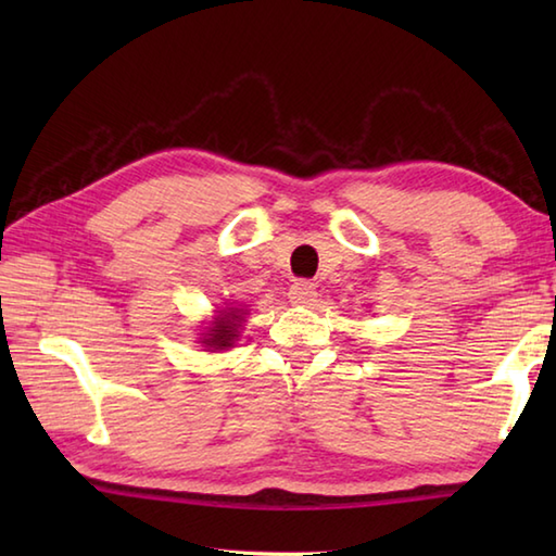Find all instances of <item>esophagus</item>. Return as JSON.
<instances>
[{
    "label": "esophagus",
    "instance_id": "obj_1",
    "mask_svg": "<svg viewBox=\"0 0 556 556\" xmlns=\"http://www.w3.org/2000/svg\"><path fill=\"white\" fill-rule=\"evenodd\" d=\"M315 299H317V291L311 281H296V285L289 289V301L293 305H313Z\"/></svg>",
    "mask_w": 556,
    "mask_h": 556
}]
</instances>
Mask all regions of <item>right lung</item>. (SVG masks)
Masks as SVG:
<instances>
[{"label": "right lung", "instance_id": "1", "mask_svg": "<svg viewBox=\"0 0 556 556\" xmlns=\"http://www.w3.org/2000/svg\"><path fill=\"white\" fill-rule=\"evenodd\" d=\"M243 308H224L219 315L212 320L210 327H205L207 332L200 337V344H203L207 351H222V349H231L236 341H239V329L243 323Z\"/></svg>", "mask_w": 556, "mask_h": 556}]
</instances>
